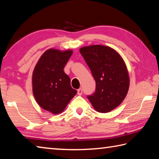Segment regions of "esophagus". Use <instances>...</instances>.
<instances>
[{"label":"esophagus","mask_w":159,"mask_h":159,"mask_svg":"<svg viewBox=\"0 0 159 159\" xmlns=\"http://www.w3.org/2000/svg\"><path fill=\"white\" fill-rule=\"evenodd\" d=\"M83 93V89L82 88H79V89L77 90V94L79 95H81Z\"/></svg>","instance_id":"1"}]
</instances>
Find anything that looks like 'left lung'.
Returning a JSON list of instances; mask_svg holds the SVG:
<instances>
[{
  "mask_svg": "<svg viewBox=\"0 0 159 159\" xmlns=\"http://www.w3.org/2000/svg\"><path fill=\"white\" fill-rule=\"evenodd\" d=\"M80 53L96 82L94 93L88 96L99 112H108L121 104L129 88V76L125 61L113 48L92 45L80 48Z\"/></svg>",
  "mask_w": 159,
  "mask_h": 159,
  "instance_id": "1",
  "label": "left lung"
}]
</instances>
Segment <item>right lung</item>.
Instances as JSON below:
<instances>
[{"label":"right lung","instance_id":"obj_1","mask_svg":"<svg viewBox=\"0 0 159 159\" xmlns=\"http://www.w3.org/2000/svg\"><path fill=\"white\" fill-rule=\"evenodd\" d=\"M72 53L71 50L48 49L33 70L32 85L34 99L40 107L54 115L61 113L77 93L63 70Z\"/></svg>","mask_w":159,"mask_h":159}]
</instances>
